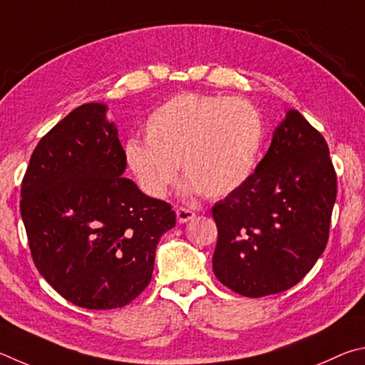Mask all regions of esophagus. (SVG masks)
Returning a JSON list of instances; mask_svg holds the SVG:
<instances>
[{
    "mask_svg": "<svg viewBox=\"0 0 365 365\" xmlns=\"http://www.w3.org/2000/svg\"><path fill=\"white\" fill-rule=\"evenodd\" d=\"M176 218H178L179 222H187V221L195 218V213L192 212V210H189V208L179 207V208L176 210Z\"/></svg>",
    "mask_w": 365,
    "mask_h": 365,
    "instance_id": "1",
    "label": "esophagus"
}]
</instances>
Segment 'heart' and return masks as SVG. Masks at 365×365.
<instances>
[{
    "label": "heart",
    "instance_id": "heart-1",
    "mask_svg": "<svg viewBox=\"0 0 365 365\" xmlns=\"http://www.w3.org/2000/svg\"><path fill=\"white\" fill-rule=\"evenodd\" d=\"M144 138L125 144L126 163L143 192L165 197L181 163L187 192L218 199L244 186L255 171L263 120L245 99L181 93L147 117Z\"/></svg>",
    "mask_w": 365,
    "mask_h": 365
}]
</instances>
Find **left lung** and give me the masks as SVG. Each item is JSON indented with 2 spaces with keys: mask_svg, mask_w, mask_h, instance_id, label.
<instances>
[{
  "mask_svg": "<svg viewBox=\"0 0 365 365\" xmlns=\"http://www.w3.org/2000/svg\"><path fill=\"white\" fill-rule=\"evenodd\" d=\"M335 199L327 143L302 113L289 110L247 182L212 208L215 276L248 298L297 285L325 250Z\"/></svg>",
  "mask_w": 365,
  "mask_h": 365,
  "instance_id": "1",
  "label": "left lung"
}]
</instances>
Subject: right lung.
<instances>
[{
    "instance_id": "add662e5",
    "label": "right lung",
    "mask_w": 365,
    "mask_h": 365,
    "mask_svg": "<svg viewBox=\"0 0 365 365\" xmlns=\"http://www.w3.org/2000/svg\"><path fill=\"white\" fill-rule=\"evenodd\" d=\"M107 107H76L30 157L21 215L36 269L67 302L115 309L149 285L155 248L176 225L170 203L123 178L125 150Z\"/></svg>"
}]
</instances>
